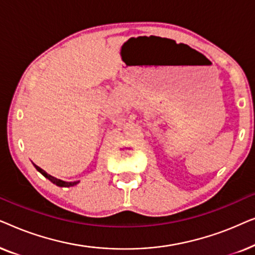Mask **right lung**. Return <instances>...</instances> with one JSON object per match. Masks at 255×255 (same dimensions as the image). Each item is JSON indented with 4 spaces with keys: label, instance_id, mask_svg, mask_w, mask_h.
<instances>
[{
    "label": "right lung",
    "instance_id": "1",
    "mask_svg": "<svg viewBox=\"0 0 255 255\" xmlns=\"http://www.w3.org/2000/svg\"><path fill=\"white\" fill-rule=\"evenodd\" d=\"M34 167H36V169L38 170V172L43 174V175H44L45 177H46V179L50 180L52 183L57 184L58 187H66V188H69V187H73V186H75V184L79 183V181H75V182H65V181L59 180V179H57V177H54V176L50 175V174H47L46 172H45L44 169H41L40 167H38V166H36V165H34Z\"/></svg>",
    "mask_w": 255,
    "mask_h": 255
}]
</instances>
